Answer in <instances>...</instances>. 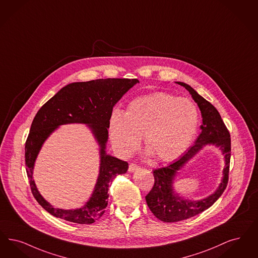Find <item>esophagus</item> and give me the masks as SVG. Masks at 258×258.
<instances>
[{"label": "esophagus", "instance_id": "esophagus-1", "mask_svg": "<svg viewBox=\"0 0 258 258\" xmlns=\"http://www.w3.org/2000/svg\"><path fill=\"white\" fill-rule=\"evenodd\" d=\"M137 170H139V166L136 165L134 163H131L130 166H128V172L130 173H133V172H135Z\"/></svg>", "mask_w": 258, "mask_h": 258}]
</instances>
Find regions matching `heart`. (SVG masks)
I'll return each mask as SVG.
<instances>
[{
    "mask_svg": "<svg viewBox=\"0 0 258 258\" xmlns=\"http://www.w3.org/2000/svg\"><path fill=\"white\" fill-rule=\"evenodd\" d=\"M199 111L185 98L157 92L133 100L124 113L113 111L109 119V137L116 153L133 155L143 135L149 153L160 161L182 155L198 131Z\"/></svg>",
    "mask_w": 258,
    "mask_h": 258,
    "instance_id": "b5f03b06",
    "label": "heart"
}]
</instances>
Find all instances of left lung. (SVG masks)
I'll return each mask as SVG.
<instances>
[{
  "label": "left lung",
  "instance_id": "obj_1",
  "mask_svg": "<svg viewBox=\"0 0 258 258\" xmlns=\"http://www.w3.org/2000/svg\"><path fill=\"white\" fill-rule=\"evenodd\" d=\"M176 83L185 87L191 94L201 110L203 124L201 125L202 133L197 138L195 144L189 148L184 155L166 167L154 170L155 184L146 196V202L153 214L165 223H174L196 216L209 208L222 196L228 182L231 151L230 134L216 107L199 95L190 85L180 82ZM211 144L219 146L224 155L225 168L222 182L212 196L203 200L190 201L178 197L172 188L177 171L205 145Z\"/></svg>",
  "mask_w": 258,
  "mask_h": 258
}]
</instances>
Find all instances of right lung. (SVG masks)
<instances>
[{
  "mask_svg": "<svg viewBox=\"0 0 258 258\" xmlns=\"http://www.w3.org/2000/svg\"><path fill=\"white\" fill-rule=\"evenodd\" d=\"M136 79H101L64 86L35 115L25 146V161L32 195L52 216L82 225H90L104 213L108 188L114 177L127 171L126 161L106 155L108 124L113 106ZM86 123L100 145V173L91 200L81 209L64 211L52 208L38 192L32 179L34 162L44 140L61 124Z\"/></svg>",
  "mask_w": 258,
  "mask_h": 258,
  "instance_id": "right-lung-1",
  "label": "right lung"
}]
</instances>
